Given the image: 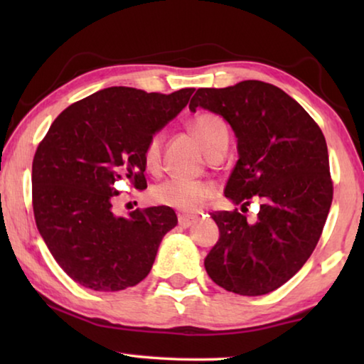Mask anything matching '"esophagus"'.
Segmentation results:
<instances>
[{
    "instance_id": "34e87169",
    "label": "esophagus",
    "mask_w": 364,
    "mask_h": 364,
    "mask_svg": "<svg viewBox=\"0 0 364 364\" xmlns=\"http://www.w3.org/2000/svg\"><path fill=\"white\" fill-rule=\"evenodd\" d=\"M196 221H197V217H186V215H180V217H178V225L181 228L193 226Z\"/></svg>"
}]
</instances>
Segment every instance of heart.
<instances>
[{"instance_id": "heart-1", "label": "heart", "mask_w": 364, "mask_h": 364, "mask_svg": "<svg viewBox=\"0 0 364 364\" xmlns=\"http://www.w3.org/2000/svg\"><path fill=\"white\" fill-rule=\"evenodd\" d=\"M191 132L200 141L208 156L223 147H228L230 132L226 123L220 115L213 112H199L189 122ZM160 157H162V133H154L147 138L143 147V162L144 167L156 173L160 168ZM215 196L212 184L202 181H186L180 178H170V180L157 184L152 189V199L160 205H167L175 210L194 213L200 210L208 200Z\"/></svg>"}]
</instances>
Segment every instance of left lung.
I'll return each mask as SVG.
<instances>
[{
    "label": "left lung",
    "instance_id": "left-lung-1",
    "mask_svg": "<svg viewBox=\"0 0 364 364\" xmlns=\"http://www.w3.org/2000/svg\"><path fill=\"white\" fill-rule=\"evenodd\" d=\"M223 117L237 138L239 160L225 196L247 210L210 213L220 239L205 269L215 284L239 295L268 294L287 282L315 250L332 194L324 134L300 104L274 85L245 80L228 88H199L189 102Z\"/></svg>",
    "mask_w": 364,
    "mask_h": 364
}]
</instances>
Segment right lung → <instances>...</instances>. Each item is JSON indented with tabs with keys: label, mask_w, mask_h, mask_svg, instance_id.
<instances>
[{
	"label": "right lung",
	"mask_w": 364,
	"mask_h": 364,
	"mask_svg": "<svg viewBox=\"0 0 364 364\" xmlns=\"http://www.w3.org/2000/svg\"><path fill=\"white\" fill-rule=\"evenodd\" d=\"M194 88L171 95L112 86L73 102L36 147L32 204L54 260L88 289L117 292L143 281L165 234L176 226L167 205L117 217L115 183L147 186V138L186 107Z\"/></svg>",
	"instance_id": "1"
}]
</instances>
